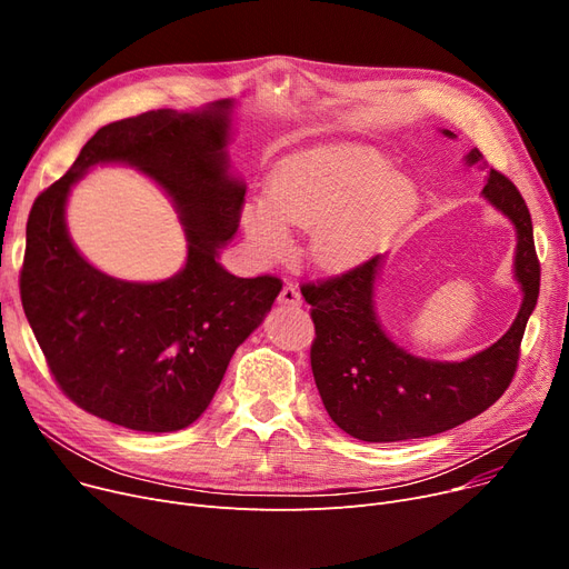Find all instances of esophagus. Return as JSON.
<instances>
[{"label": "esophagus", "instance_id": "esophagus-1", "mask_svg": "<svg viewBox=\"0 0 569 569\" xmlns=\"http://www.w3.org/2000/svg\"><path fill=\"white\" fill-rule=\"evenodd\" d=\"M279 305H286V307H300L302 305V292L297 286L292 283H286L279 292Z\"/></svg>", "mask_w": 569, "mask_h": 569}]
</instances>
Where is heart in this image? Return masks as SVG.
I'll use <instances>...</instances> for the list:
<instances>
[{
	"mask_svg": "<svg viewBox=\"0 0 569 569\" xmlns=\"http://www.w3.org/2000/svg\"><path fill=\"white\" fill-rule=\"evenodd\" d=\"M412 204V184L390 172L380 154L337 147L286 161L269 187V200L244 204L242 226L267 258L290 249L288 226L313 230V262L346 269L376 251Z\"/></svg>",
	"mask_w": 569,
	"mask_h": 569,
	"instance_id": "obj_1",
	"label": "heart"
}]
</instances>
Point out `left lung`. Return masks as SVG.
Segmentation results:
<instances>
[{
	"label": "left lung",
	"instance_id": "1",
	"mask_svg": "<svg viewBox=\"0 0 569 569\" xmlns=\"http://www.w3.org/2000/svg\"><path fill=\"white\" fill-rule=\"evenodd\" d=\"M480 159V149L468 154V163ZM482 193L517 228V279L523 305L507 335L470 360L429 362L387 339L373 311L380 256L343 274L302 283L316 327L311 343L316 387L335 425L352 438L397 442L436 436L485 412L510 387L526 322L540 295V260L528 204L512 179L491 168Z\"/></svg>",
	"mask_w": 569,
	"mask_h": 569
}]
</instances>
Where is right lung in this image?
Listing matches in <instances>:
<instances>
[{
    "instance_id": "right-lung-1",
    "label": "right lung",
    "mask_w": 569,
    "mask_h": 569,
    "mask_svg": "<svg viewBox=\"0 0 569 569\" xmlns=\"http://www.w3.org/2000/svg\"><path fill=\"white\" fill-rule=\"evenodd\" d=\"M228 108L149 110L99 129L27 219L20 300L57 387L78 408L142 433L189 427L217 395L237 346L272 309L281 279H237L217 262L239 228L244 187L226 174ZM103 160L140 167L171 193L188 264L161 284L106 278L70 244L63 202Z\"/></svg>"
}]
</instances>
